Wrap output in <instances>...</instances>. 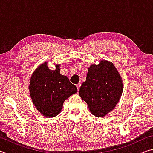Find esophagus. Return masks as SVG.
I'll return each instance as SVG.
<instances>
[{"mask_svg": "<svg viewBox=\"0 0 153 153\" xmlns=\"http://www.w3.org/2000/svg\"><path fill=\"white\" fill-rule=\"evenodd\" d=\"M76 86H77V90H79V88H80V86H81V84H77V85H76Z\"/></svg>", "mask_w": 153, "mask_h": 153, "instance_id": "1", "label": "esophagus"}]
</instances>
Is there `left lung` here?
Returning a JSON list of instances; mask_svg holds the SVG:
<instances>
[{"instance_id": "left-lung-1", "label": "left lung", "mask_w": 153, "mask_h": 153, "mask_svg": "<svg viewBox=\"0 0 153 153\" xmlns=\"http://www.w3.org/2000/svg\"><path fill=\"white\" fill-rule=\"evenodd\" d=\"M123 90V80L115 65L112 62L102 60L89 67L79 95L93 115L102 117L115 108Z\"/></svg>"}]
</instances>
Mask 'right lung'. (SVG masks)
<instances>
[{"instance_id":"right-lung-1","label":"right lung","mask_w":153,"mask_h":153,"mask_svg":"<svg viewBox=\"0 0 153 153\" xmlns=\"http://www.w3.org/2000/svg\"><path fill=\"white\" fill-rule=\"evenodd\" d=\"M60 64L55 69L48 67L47 62L40 64L30 77L31 99L36 109L44 117H55L61 112L65 100L77 92V87L66 76L60 74Z\"/></svg>"}]
</instances>
